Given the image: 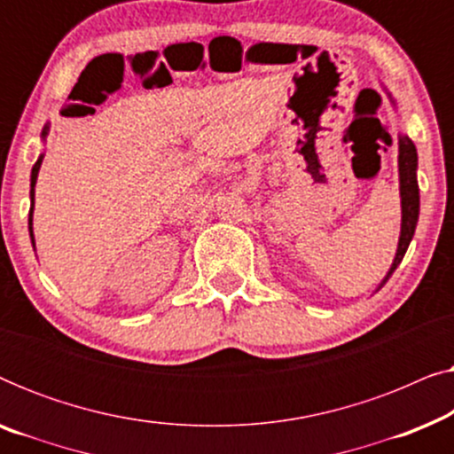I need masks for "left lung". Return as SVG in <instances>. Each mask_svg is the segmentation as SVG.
<instances>
[{"mask_svg": "<svg viewBox=\"0 0 454 454\" xmlns=\"http://www.w3.org/2000/svg\"><path fill=\"white\" fill-rule=\"evenodd\" d=\"M390 97V95H388ZM395 103V98L390 97ZM399 190H401V235L399 246H396V254L393 264L387 277L382 278L380 287L388 281L396 266L401 264L403 256H405L409 244H411L415 227H418L419 219V188H418V151L411 138L405 134H399ZM378 287V289H380ZM376 289V291H378Z\"/></svg>", "mask_w": 454, "mask_h": 454, "instance_id": "left-lung-1", "label": "left lung"}]
</instances>
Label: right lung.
<instances>
[{"instance_id":"add662e5","label":"right lung","mask_w":454,"mask_h":454,"mask_svg":"<svg viewBox=\"0 0 454 454\" xmlns=\"http://www.w3.org/2000/svg\"><path fill=\"white\" fill-rule=\"evenodd\" d=\"M49 132V126L43 128V134L41 138L45 140V136ZM41 163H43V154L39 159H36V163L33 165V173H30V213H28V231H30V241H33L35 246V235H33V207H35V184H36V177H39V169H41Z\"/></svg>"}]
</instances>
